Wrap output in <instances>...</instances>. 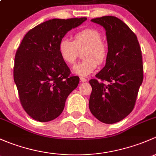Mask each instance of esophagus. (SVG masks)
I'll return each instance as SVG.
<instances>
[{"instance_id":"esophagus-1","label":"esophagus","mask_w":156,"mask_h":156,"mask_svg":"<svg viewBox=\"0 0 156 156\" xmlns=\"http://www.w3.org/2000/svg\"><path fill=\"white\" fill-rule=\"evenodd\" d=\"M86 79L84 78V77H80V81L82 82V83H85V82H86Z\"/></svg>"}]
</instances>
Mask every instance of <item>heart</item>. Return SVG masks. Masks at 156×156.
Listing matches in <instances>:
<instances>
[{
  "label": "heart",
  "mask_w": 156,
  "mask_h": 156,
  "mask_svg": "<svg viewBox=\"0 0 156 156\" xmlns=\"http://www.w3.org/2000/svg\"><path fill=\"white\" fill-rule=\"evenodd\" d=\"M58 49L62 58L68 65H73L78 58L79 51L85 49L83 58L86 59L73 67L74 73L83 76L92 73L97 68L98 62H104L108 54L107 45L102 41L101 34L95 28L79 30L73 35V41L62 38Z\"/></svg>",
  "instance_id": "1"
}]
</instances>
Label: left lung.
<instances>
[{
	"label": "left lung",
	"instance_id": "obj_1",
	"mask_svg": "<svg viewBox=\"0 0 156 156\" xmlns=\"http://www.w3.org/2000/svg\"><path fill=\"white\" fill-rule=\"evenodd\" d=\"M105 28L108 54L105 66L91 79L89 110L96 119L113 124L131 113L144 80L141 49L135 34L111 16L91 19Z\"/></svg>",
	"mask_w": 156,
	"mask_h": 156
}]
</instances>
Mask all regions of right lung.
Here are the masks:
<instances>
[{"instance_id":"right-lung-1","label":"right lung","mask_w":156,"mask_h":156,"mask_svg":"<svg viewBox=\"0 0 156 156\" xmlns=\"http://www.w3.org/2000/svg\"><path fill=\"white\" fill-rule=\"evenodd\" d=\"M86 19L46 21L30 29L19 46L14 82L22 107L34 119L45 122L57 118L65 108L67 98L77 87L80 78L70 74L58 46L67 31Z\"/></svg>"}]
</instances>
